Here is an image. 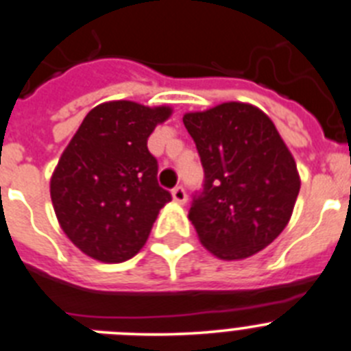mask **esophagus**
I'll use <instances>...</instances> for the list:
<instances>
[{"label":"esophagus","mask_w":351,"mask_h":351,"mask_svg":"<svg viewBox=\"0 0 351 351\" xmlns=\"http://www.w3.org/2000/svg\"><path fill=\"white\" fill-rule=\"evenodd\" d=\"M172 197L178 204H184L186 200H188V195H186L184 186H176V188L172 190Z\"/></svg>","instance_id":"esophagus-1"}]
</instances>
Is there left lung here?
Segmentation results:
<instances>
[{
	"instance_id": "8db88e82",
	"label": "left lung",
	"mask_w": 351,
	"mask_h": 351,
	"mask_svg": "<svg viewBox=\"0 0 351 351\" xmlns=\"http://www.w3.org/2000/svg\"><path fill=\"white\" fill-rule=\"evenodd\" d=\"M204 167L190 221L223 260L255 255L283 232L300 190L297 165L274 123L247 104L182 117Z\"/></svg>"
}]
</instances>
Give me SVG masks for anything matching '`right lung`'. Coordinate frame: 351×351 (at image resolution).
Returning <instances> with one entry per match:
<instances>
[{
    "instance_id": "right-lung-1",
    "label": "right lung",
    "mask_w": 351,
    "mask_h": 351,
    "mask_svg": "<svg viewBox=\"0 0 351 351\" xmlns=\"http://www.w3.org/2000/svg\"><path fill=\"white\" fill-rule=\"evenodd\" d=\"M169 107L135 101L95 107L70 141L51 179L61 228L80 251L100 262L137 255L160 209L172 200L158 184V160L147 138Z\"/></svg>"
}]
</instances>
